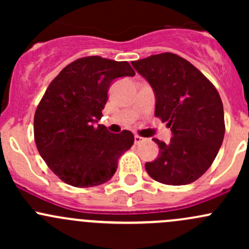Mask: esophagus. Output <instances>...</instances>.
<instances>
[{"instance_id":"1","label":"esophagus","mask_w":249,"mask_h":249,"mask_svg":"<svg viewBox=\"0 0 249 249\" xmlns=\"http://www.w3.org/2000/svg\"><path fill=\"white\" fill-rule=\"evenodd\" d=\"M143 141H144L143 137L139 136V135H135V143H136V144H140V143L143 142Z\"/></svg>"}]
</instances>
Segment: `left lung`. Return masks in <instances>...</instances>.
I'll use <instances>...</instances> for the list:
<instances>
[{"instance_id": "obj_1", "label": "left lung", "mask_w": 249, "mask_h": 249, "mask_svg": "<svg viewBox=\"0 0 249 249\" xmlns=\"http://www.w3.org/2000/svg\"><path fill=\"white\" fill-rule=\"evenodd\" d=\"M131 64L154 91L155 117L166 122L173 135L170 143L153 139L159 155L145 162L148 175L169 185L195 182L212 165L224 139V109L217 89L172 53Z\"/></svg>"}]
</instances>
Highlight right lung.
Returning <instances> with one entry per match:
<instances>
[{
	"instance_id": "1",
	"label": "right lung",
	"mask_w": 249,
	"mask_h": 249,
	"mask_svg": "<svg viewBox=\"0 0 249 249\" xmlns=\"http://www.w3.org/2000/svg\"><path fill=\"white\" fill-rule=\"evenodd\" d=\"M129 62L88 56L67 65L49 84L34 120L35 142L50 170L66 184L95 187L113 177L134 135L102 124L113 80L132 77Z\"/></svg>"
}]
</instances>
